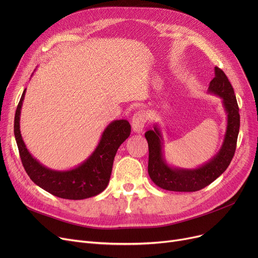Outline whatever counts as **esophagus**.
Segmentation results:
<instances>
[{
    "instance_id": "obj_1",
    "label": "esophagus",
    "mask_w": 258,
    "mask_h": 258,
    "mask_svg": "<svg viewBox=\"0 0 258 258\" xmlns=\"http://www.w3.org/2000/svg\"><path fill=\"white\" fill-rule=\"evenodd\" d=\"M146 122V115L143 111H139L133 116L132 119V128L135 133H141L144 128Z\"/></svg>"
}]
</instances>
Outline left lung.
<instances>
[{
  "mask_svg": "<svg viewBox=\"0 0 258 258\" xmlns=\"http://www.w3.org/2000/svg\"><path fill=\"white\" fill-rule=\"evenodd\" d=\"M214 72L215 76L210 81L208 91L223 99V105L227 113V130L221 150L210 161L195 169L170 167L163 157V139L158 125L145 133L150 151L148 174L157 186L165 190L184 192L201 190L220 177L234 156L239 132L238 105L234 90L224 71L215 67Z\"/></svg>",
  "mask_w": 258,
  "mask_h": 258,
  "instance_id": "left-lung-1",
  "label": "left lung"
}]
</instances>
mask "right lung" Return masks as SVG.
Wrapping results in <instances>:
<instances>
[{
	"instance_id": "right-lung-1",
	"label": "right lung",
	"mask_w": 258,
	"mask_h": 258,
	"mask_svg": "<svg viewBox=\"0 0 258 258\" xmlns=\"http://www.w3.org/2000/svg\"><path fill=\"white\" fill-rule=\"evenodd\" d=\"M24 90L15 116V137L22 164L29 178L49 194L67 200H84L102 192L110 182L113 162L119 146L131 134L127 120H115L106 126L93 154L79 166L64 171L42 165L27 150L20 131Z\"/></svg>"
}]
</instances>
